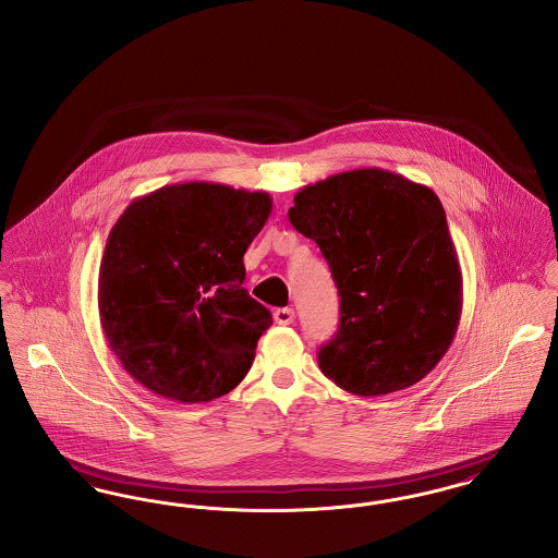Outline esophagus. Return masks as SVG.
<instances>
[{
	"label": "esophagus",
	"mask_w": 558,
	"mask_h": 558,
	"mask_svg": "<svg viewBox=\"0 0 558 558\" xmlns=\"http://www.w3.org/2000/svg\"><path fill=\"white\" fill-rule=\"evenodd\" d=\"M274 319L280 326H289V324H292V319H294V312H292L291 307H280V310L274 312Z\"/></svg>",
	"instance_id": "esophagus-1"
}]
</instances>
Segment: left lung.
Masks as SVG:
<instances>
[{
    "label": "left lung",
    "instance_id": "obj_1",
    "mask_svg": "<svg viewBox=\"0 0 558 558\" xmlns=\"http://www.w3.org/2000/svg\"><path fill=\"white\" fill-rule=\"evenodd\" d=\"M289 219L318 244L341 296L319 371L362 398L425 378L462 314V274L437 194L385 169H353L296 192Z\"/></svg>",
    "mask_w": 558,
    "mask_h": 558
}]
</instances>
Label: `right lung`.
I'll use <instances>...</instances> for the list:
<instances>
[{"instance_id":"add662e5","label":"right lung","mask_w":558,"mask_h":558,"mask_svg":"<svg viewBox=\"0 0 558 558\" xmlns=\"http://www.w3.org/2000/svg\"><path fill=\"white\" fill-rule=\"evenodd\" d=\"M269 213L266 192L187 182L135 198L117 219L98 310L108 347L140 385L201 403L246 376L271 314L242 289V257Z\"/></svg>"}]
</instances>
